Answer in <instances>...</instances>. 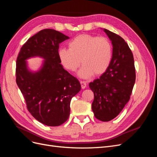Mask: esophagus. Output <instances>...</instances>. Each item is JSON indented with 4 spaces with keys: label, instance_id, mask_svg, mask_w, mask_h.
Returning a JSON list of instances; mask_svg holds the SVG:
<instances>
[{
    "label": "esophagus",
    "instance_id": "esophagus-1",
    "mask_svg": "<svg viewBox=\"0 0 157 157\" xmlns=\"http://www.w3.org/2000/svg\"><path fill=\"white\" fill-rule=\"evenodd\" d=\"M80 84H81V88L82 89H84L86 87V83L84 81H80Z\"/></svg>",
    "mask_w": 157,
    "mask_h": 157
}]
</instances>
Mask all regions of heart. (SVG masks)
Returning a JSON list of instances; mask_svg holds the SVG:
<instances>
[{
	"mask_svg": "<svg viewBox=\"0 0 157 157\" xmlns=\"http://www.w3.org/2000/svg\"><path fill=\"white\" fill-rule=\"evenodd\" d=\"M112 55V46L107 39L87 34L75 37L69 42V49L58 50L60 62L68 71H77L81 61L83 65L78 75L82 78L103 74L111 63Z\"/></svg>",
	"mask_w": 157,
	"mask_h": 157,
	"instance_id": "obj_1",
	"label": "heart"
}]
</instances>
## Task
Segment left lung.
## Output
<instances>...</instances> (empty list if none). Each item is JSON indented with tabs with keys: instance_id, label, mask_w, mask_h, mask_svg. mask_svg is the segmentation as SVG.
Segmentation results:
<instances>
[{
	"instance_id": "8db88e82",
	"label": "left lung",
	"mask_w": 157,
	"mask_h": 157,
	"mask_svg": "<svg viewBox=\"0 0 157 157\" xmlns=\"http://www.w3.org/2000/svg\"><path fill=\"white\" fill-rule=\"evenodd\" d=\"M103 31L111 41L112 59L105 72L89 86L94 94L92 109L95 117L108 122L117 117L129 101L136 73L134 57L125 40L107 29Z\"/></svg>"
}]
</instances>
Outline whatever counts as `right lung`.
I'll use <instances>...</instances> for the list:
<instances>
[{
  "mask_svg": "<svg viewBox=\"0 0 157 157\" xmlns=\"http://www.w3.org/2000/svg\"><path fill=\"white\" fill-rule=\"evenodd\" d=\"M69 37L54 29L41 30L23 44L16 60V83L28 110L35 119L48 126H58L68 119L71 99L81 86L65 70L58 57L59 45ZM44 59L40 68L31 70L27 60Z\"/></svg>",
  "mask_w": 157,
  "mask_h": 157,
  "instance_id": "add662e5",
  "label": "right lung"
}]
</instances>
